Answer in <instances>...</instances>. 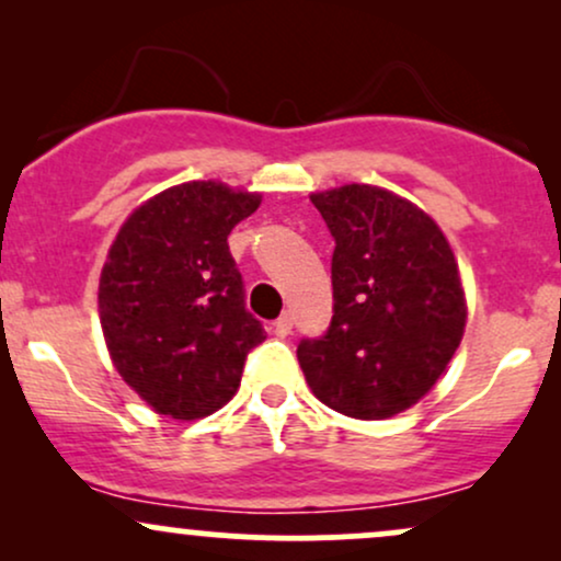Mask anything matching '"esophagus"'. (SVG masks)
Here are the masks:
<instances>
[{
	"label": "esophagus",
	"mask_w": 561,
	"mask_h": 561,
	"mask_svg": "<svg viewBox=\"0 0 561 561\" xmlns=\"http://www.w3.org/2000/svg\"><path fill=\"white\" fill-rule=\"evenodd\" d=\"M274 332L279 334V337H287V334L293 332V317H289V313H282V317L274 321Z\"/></svg>",
	"instance_id": "obj_1"
}]
</instances>
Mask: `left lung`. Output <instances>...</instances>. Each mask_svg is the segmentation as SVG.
<instances>
[{
    "label": "left lung",
    "mask_w": 561,
    "mask_h": 561,
    "mask_svg": "<svg viewBox=\"0 0 561 561\" xmlns=\"http://www.w3.org/2000/svg\"><path fill=\"white\" fill-rule=\"evenodd\" d=\"M334 237V317L298 362L321 403L388 420L420 403L465 337L459 263L420 205L375 184L311 192Z\"/></svg>",
    "instance_id": "obj_1"
}]
</instances>
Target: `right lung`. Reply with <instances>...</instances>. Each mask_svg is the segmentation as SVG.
Segmentation results:
<instances>
[{"instance_id": "obj_1", "label": "right lung", "mask_w": 561, "mask_h": 561, "mask_svg": "<svg viewBox=\"0 0 561 561\" xmlns=\"http://www.w3.org/2000/svg\"><path fill=\"white\" fill-rule=\"evenodd\" d=\"M261 197L216 179L169 186L128 214L107 250L102 334L115 371L156 414L192 422L227 405L244 356L266 340L227 242Z\"/></svg>"}]
</instances>
